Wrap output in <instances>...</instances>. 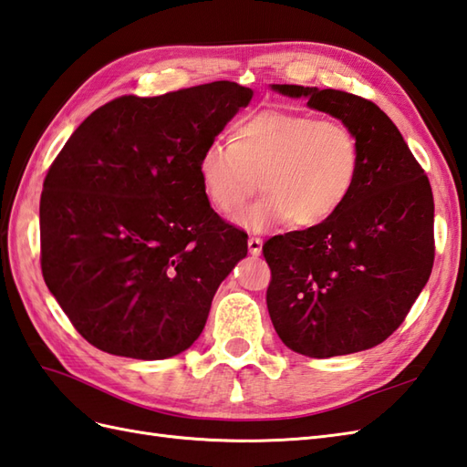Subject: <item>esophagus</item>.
Listing matches in <instances>:
<instances>
[{
  "label": "esophagus",
  "mask_w": 467,
  "mask_h": 467,
  "mask_svg": "<svg viewBox=\"0 0 467 467\" xmlns=\"http://www.w3.org/2000/svg\"><path fill=\"white\" fill-rule=\"evenodd\" d=\"M248 251H251L253 256H260V253H263V238L258 236L248 238Z\"/></svg>",
  "instance_id": "esophagus-1"
}]
</instances>
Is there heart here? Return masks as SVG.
Listing matches in <instances>:
<instances>
[{
    "instance_id": "heart-1",
    "label": "heart",
    "mask_w": 467,
    "mask_h": 467,
    "mask_svg": "<svg viewBox=\"0 0 467 467\" xmlns=\"http://www.w3.org/2000/svg\"><path fill=\"white\" fill-rule=\"evenodd\" d=\"M209 202L223 214L243 207L260 177L263 194L236 216L251 231L292 221L310 229L342 211L360 175V145L348 127L308 113L266 109L241 119L231 140L211 139L197 161Z\"/></svg>"
}]
</instances>
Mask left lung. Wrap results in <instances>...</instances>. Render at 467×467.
Segmentation results:
<instances>
[{
	"instance_id": "left-lung-1",
	"label": "left lung",
	"mask_w": 467,
	"mask_h": 467,
	"mask_svg": "<svg viewBox=\"0 0 467 467\" xmlns=\"http://www.w3.org/2000/svg\"><path fill=\"white\" fill-rule=\"evenodd\" d=\"M270 87L340 119L360 145V175L342 211L265 243L270 320L285 346L310 358L374 348L404 322L431 273L430 181L372 101L318 87Z\"/></svg>"
}]
</instances>
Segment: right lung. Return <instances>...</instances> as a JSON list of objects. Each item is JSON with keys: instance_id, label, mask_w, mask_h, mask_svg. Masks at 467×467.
Wrapping results in <instances>:
<instances>
[{"instance_id": "obj_1", "label": "right lung", "mask_w": 467, "mask_h": 467, "mask_svg": "<svg viewBox=\"0 0 467 467\" xmlns=\"http://www.w3.org/2000/svg\"><path fill=\"white\" fill-rule=\"evenodd\" d=\"M251 99L233 81L119 97L53 161L39 202L41 273L95 348L162 360L201 336L248 246L211 209L197 161Z\"/></svg>"}]
</instances>
